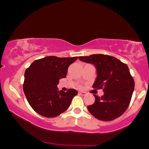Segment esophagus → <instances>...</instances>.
Instances as JSON below:
<instances>
[{"label":"esophagus","instance_id":"34e87169","mask_svg":"<svg viewBox=\"0 0 149 149\" xmlns=\"http://www.w3.org/2000/svg\"><path fill=\"white\" fill-rule=\"evenodd\" d=\"M79 94H80L81 95H83V96H84V95H86V93L84 92V91H79Z\"/></svg>","mask_w":149,"mask_h":149}]
</instances>
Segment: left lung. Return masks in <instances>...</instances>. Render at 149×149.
<instances>
[{"mask_svg":"<svg viewBox=\"0 0 149 149\" xmlns=\"http://www.w3.org/2000/svg\"><path fill=\"white\" fill-rule=\"evenodd\" d=\"M82 62L91 63L97 68V78L93 88L102 89L104 94H94L95 102L87 107L93 117L109 121L119 117L129 107L134 89V80L127 64L113 56L93 54L81 56Z\"/></svg>","mask_w":149,"mask_h":149,"instance_id":"obj_1","label":"left lung"}]
</instances>
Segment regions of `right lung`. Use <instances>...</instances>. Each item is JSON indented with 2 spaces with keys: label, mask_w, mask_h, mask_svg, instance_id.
Masks as SVG:
<instances>
[{
  "label": "right lung",
  "mask_w": 149,
  "mask_h": 149,
  "mask_svg": "<svg viewBox=\"0 0 149 149\" xmlns=\"http://www.w3.org/2000/svg\"><path fill=\"white\" fill-rule=\"evenodd\" d=\"M77 58L48 56L34 61L26 68L23 89L34 111L52 118L68 109L78 92L73 89H68L66 92L58 91L57 85L61 78L66 77L69 66Z\"/></svg>",
  "instance_id": "obj_1"
}]
</instances>
